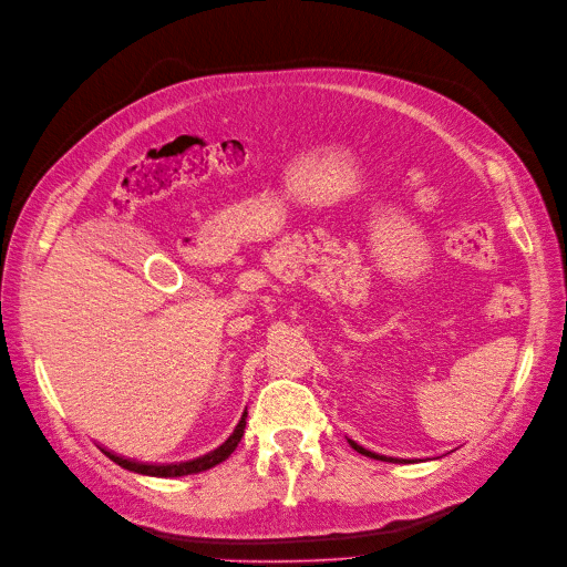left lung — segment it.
I'll list each match as a JSON object with an SVG mask.
<instances>
[{"instance_id": "obj_1", "label": "left lung", "mask_w": 567, "mask_h": 567, "mask_svg": "<svg viewBox=\"0 0 567 567\" xmlns=\"http://www.w3.org/2000/svg\"><path fill=\"white\" fill-rule=\"evenodd\" d=\"M348 444L358 451V453H362V455H367V457H373V460H383V463H409V460H400V457H388V455H379V453H373V451H369V449H364V446H360L358 442H352V439H348Z\"/></svg>"}]
</instances>
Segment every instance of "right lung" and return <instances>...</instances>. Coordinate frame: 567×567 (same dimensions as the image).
<instances>
[{"label": "right lung", "mask_w": 567, "mask_h": 567, "mask_svg": "<svg viewBox=\"0 0 567 567\" xmlns=\"http://www.w3.org/2000/svg\"><path fill=\"white\" fill-rule=\"evenodd\" d=\"M245 417H247V409L243 411V417L240 423L236 425L234 434H230L226 442L221 446H217L215 451H209L200 457H194V460H186V463H171V465H152V463H135V460L131 457H121L107 449H100L104 455H107L110 460H114V463L123 470L128 472H135V474H146V476H161V478H173V476H186V474H198V472H205L209 467H215L219 463H224V460L236 451V446L240 444V439L245 434Z\"/></svg>", "instance_id": "add662e5"}]
</instances>
